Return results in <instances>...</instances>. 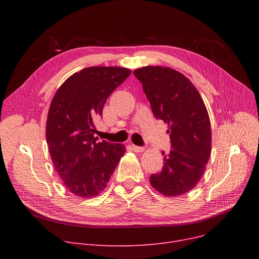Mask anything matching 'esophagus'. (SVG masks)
<instances>
[{"label": "esophagus", "mask_w": 259, "mask_h": 259, "mask_svg": "<svg viewBox=\"0 0 259 259\" xmlns=\"http://www.w3.org/2000/svg\"><path fill=\"white\" fill-rule=\"evenodd\" d=\"M132 149H133V150H134L135 152H138V153H140V152H143V151L145 150V148H144V147L135 146V145H132Z\"/></svg>", "instance_id": "obj_1"}]
</instances>
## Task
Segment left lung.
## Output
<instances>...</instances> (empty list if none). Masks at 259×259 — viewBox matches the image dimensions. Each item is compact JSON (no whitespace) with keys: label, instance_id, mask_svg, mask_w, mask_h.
Wrapping results in <instances>:
<instances>
[{"label":"left lung","instance_id":"1","mask_svg":"<svg viewBox=\"0 0 259 259\" xmlns=\"http://www.w3.org/2000/svg\"><path fill=\"white\" fill-rule=\"evenodd\" d=\"M156 118L168 124L171 150L161 172L150 184L167 197L188 193L200 181L211 154L212 132L205 103L183 73L169 67L146 66L134 70Z\"/></svg>","mask_w":259,"mask_h":259}]
</instances>
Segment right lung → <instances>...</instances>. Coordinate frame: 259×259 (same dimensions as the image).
I'll use <instances>...</instances> for the list:
<instances>
[{
    "label": "right lung",
    "instance_id": "add662e5",
    "mask_svg": "<svg viewBox=\"0 0 259 259\" xmlns=\"http://www.w3.org/2000/svg\"><path fill=\"white\" fill-rule=\"evenodd\" d=\"M131 73L122 67H88L68 77L51 101L46 140L52 164L69 192L99 195L125 154L122 144L94 138V119L107 99Z\"/></svg>",
    "mask_w": 259,
    "mask_h": 259
}]
</instances>
